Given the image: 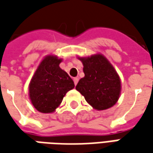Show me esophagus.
<instances>
[{
	"instance_id": "obj_1",
	"label": "esophagus",
	"mask_w": 153,
	"mask_h": 153,
	"mask_svg": "<svg viewBox=\"0 0 153 153\" xmlns=\"http://www.w3.org/2000/svg\"><path fill=\"white\" fill-rule=\"evenodd\" d=\"M74 81V83H75V85H76L77 84V82H78V78L77 77H75L73 79Z\"/></svg>"
}]
</instances>
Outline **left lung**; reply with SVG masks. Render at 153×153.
Segmentation results:
<instances>
[{"label":"left lung","instance_id":"1","mask_svg":"<svg viewBox=\"0 0 153 153\" xmlns=\"http://www.w3.org/2000/svg\"><path fill=\"white\" fill-rule=\"evenodd\" d=\"M85 76L76 89L96 110H105L117 103L121 91L120 78L113 66L102 55L81 58Z\"/></svg>","mask_w":153,"mask_h":153}]
</instances>
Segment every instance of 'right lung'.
<instances>
[{
  "label": "right lung",
  "mask_w": 153,
  "mask_h": 153,
  "mask_svg": "<svg viewBox=\"0 0 153 153\" xmlns=\"http://www.w3.org/2000/svg\"><path fill=\"white\" fill-rule=\"evenodd\" d=\"M61 59L47 56L33 76L29 91L35 108L42 113H50L60 105L65 94L75 85L72 79L59 67Z\"/></svg>",
  "instance_id": "1"
}]
</instances>
